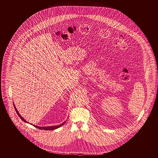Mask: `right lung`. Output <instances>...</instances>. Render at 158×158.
<instances>
[{
	"instance_id": "obj_1",
	"label": "right lung",
	"mask_w": 158,
	"mask_h": 158,
	"mask_svg": "<svg viewBox=\"0 0 158 158\" xmlns=\"http://www.w3.org/2000/svg\"><path fill=\"white\" fill-rule=\"evenodd\" d=\"M14 106H15V110L16 111V112H17V114H18V115L19 116V118L23 120L24 122H27V123H28L24 119V118L21 116V115H19V112L17 111V110L16 109V108H15V104H14ZM65 122H64L62 124H60V125H58V126H48V127H39V126H35V125H33L34 127H36V128H38L39 129H41V130H53L56 129H58V127H61V126H62L63 124L65 123Z\"/></svg>"
}]
</instances>
